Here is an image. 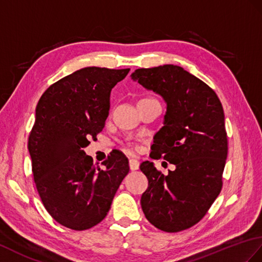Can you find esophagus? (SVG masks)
<instances>
[{
  "label": "esophagus",
  "instance_id": "1",
  "mask_svg": "<svg viewBox=\"0 0 262 262\" xmlns=\"http://www.w3.org/2000/svg\"><path fill=\"white\" fill-rule=\"evenodd\" d=\"M138 166H139V162L136 159L129 160V168L132 169V171H135V169L138 168Z\"/></svg>",
  "mask_w": 262,
  "mask_h": 262
}]
</instances>
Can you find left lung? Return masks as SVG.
<instances>
[{
	"instance_id": "obj_1",
	"label": "left lung",
	"mask_w": 262,
	"mask_h": 262,
	"mask_svg": "<svg viewBox=\"0 0 262 262\" xmlns=\"http://www.w3.org/2000/svg\"><path fill=\"white\" fill-rule=\"evenodd\" d=\"M130 77L165 100L164 126L149 156L175 165L164 175L153 162L141 164L148 180L142 209L157 229L179 232L196 224L221 192L228 156L222 103L213 89L179 66L137 69Z\"/></svg>"
}]
</instances>
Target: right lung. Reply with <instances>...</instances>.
I'll list each match as a JSON object with an SVG mask.
<instances>
[{
	"mask_svg": "<svg viewBox=\"0 0 262 262\" xmlns=\"http://www.w3.org/2000/svg\"><path fill=\"white\" fill-rule=\"evenodd\" d=\"M128 72L82 68L51 84L36 105L28 142L33 179L46 210L61 226L82 231L101 222L129 172L121 151L99 168L83 150L102 130L111 91Z\"/></svg>",
	"mask_w": 262,
	"mask_h": 262,
	"instance_id": "1",
	"label": "right lung"
}]
</instances>
